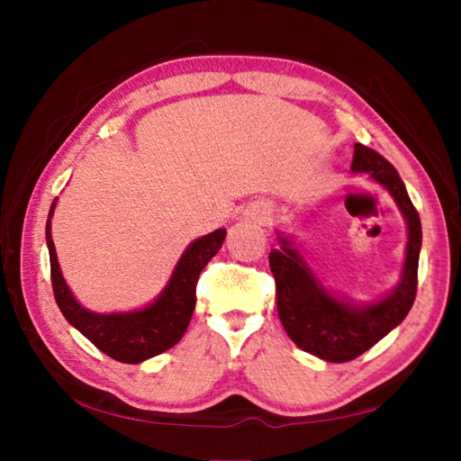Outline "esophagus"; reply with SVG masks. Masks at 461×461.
I'll use <instances>...</instances> for the list:
<instances>
[{
    "instance_id": "1",
    "label": "esophagus",
    "mask_w": 461,
    "mask_h": 461,
    "mask_svg": "<svg viewBox=\"0 0 461 461\" xmlns=\"http://www.w3.org/2000/svg\"><path fill=\"white\" fill-rule=\"evenodd\" d=\"M268 215H270V207L267 205V203H256V205L248 212V217L254 221L268 220Z\"/></svg>"
}]
</instances>
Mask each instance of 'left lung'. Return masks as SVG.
<instances>
[{
	"label": "left lung",
	"instance_id": "1",
	"mask_svg": "<svg viewBox=\"0 0 461 461\" xmlns=\"http://www.w3.org/2000/svg\"><path fill=\"white\" fill-rule=\"evenodd\" d=\"M352 173L368 175L370 181L390 193L407 221V248L401 280L380 299L357 303L327 286L301 254L294 238L276 230L278 246L268 262L276 280V309L280 323L296 346L325 362H349L378 343L402 323L415 303L419 252L423 233L417 209L402 178L386 158L370 148L354 144Z\"/></svg>",
	"mask_w": 461,
	"mask_h": 461
}]
</instances>
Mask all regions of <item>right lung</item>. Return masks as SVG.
Wrapping results in <instances>:
<instances>
[{"label": "right lung", "instance_id": "add662e5", "mask_svg": "<svg viewBox=\"0 0 461 461\" xmlns=\"http://www.w3.org/2000/svg\"><path fill=\"white\" fill-rule=\"evenodd\" d=\"M57 201L59 199L52 201L49 221H46V246H49L50 254L54 299H57V305L67 321L75 330H79L101 352L123 364L150 360V357L167 352L175 343L181 341L193 317L194 301H197L194 299V288H197L201 270L220 252L228 231L215 230L191 241L178 258L167 286L152 303L134 311L95 313V311L85 309L75 299L60 272L57 248H54L50 233V220Z\"/></svg>", "mask_w": 461, "mask_h": 461}]
</instances>
